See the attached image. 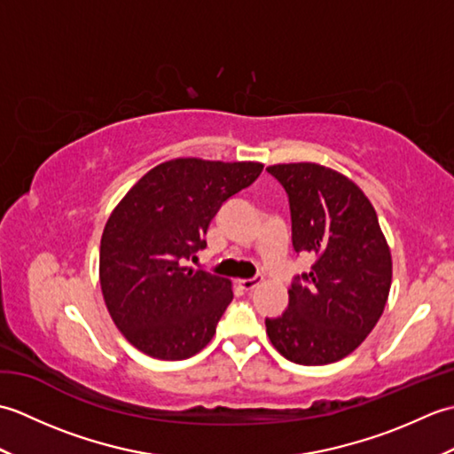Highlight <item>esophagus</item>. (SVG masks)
<instances>
[{
	"instance_id": "obj_1",
	"label": "esophagus",
	"mask_w": 454,
	"mask_h": 454,
	"mask_svg": "<svg viewBox=\"0 0 454 454\" xmlns=\"http://www.w3.org/2000/svg\"><path fill=\"white\" fill-rule=\"evenodd\" d=\"M262 283V278H257V277H254V278H239L238 281V285H239V288H244V291H254V288Z\"/></svg>"
}]
</instances>
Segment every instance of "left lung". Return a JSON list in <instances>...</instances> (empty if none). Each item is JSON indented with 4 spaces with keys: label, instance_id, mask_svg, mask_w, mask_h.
Here are the masks:
<instances>
[{
    "label": "left lung",
    "instance_id": "1",
    "mask_svg": "<svg viewBox=\"0 0 454 454\" xmlns=\"http://www.w3.org/2000/svg\"><path fill=\"white\" fill-rule=\"evenodd\" d=\"M267 171L288 195L296 254L316 257L294 277L288 308L267 317L275 349L296 364H327L359 347L380 320L392 283L390 247L364 192L317 163H278Z\"/></svg>",
    "mask_w": 454,
    "mask_h": 454
}]
</instances>
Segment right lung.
I'll return each mask as SVG.
<instances>
[{
    "label": "right lung",
    "mask_w": 454,
    "mask_h": 454,
    "mask_svg": "<svg viewBox=\"0 0 454 454\" xmlns=\"http://www.w3.org/2000/svg\"><path fill=\"white\" fill-rule=\"evenodd\" d=\"M263 163L177 158L134 185L105 224L99 281L122 335L153 359L197 355L232 302V283L185 262L207 247L210 220Z\"/></svg>",
    "instance_id": "obj_1"
}]
</instances>
